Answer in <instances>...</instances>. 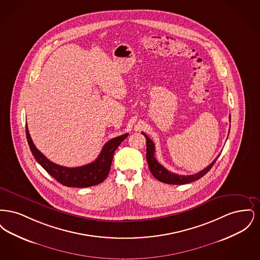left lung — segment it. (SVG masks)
Masks as SVG:
<instances>
[{
  "mask_svg": "<svg viewBox=\"0 0 260 260\" xmlns=\"http://www.w3.org/2000/svg\"><path fill=\"white\" fill-rule=\"evenodd\" d=\"M229 119H231V117H229ZM230 122H231V120H230ZM142 135L146 137V144H147L146 159H147V162H148L149 170H150L151 173L154 175V177H156L159 181L164 182V183L179 185V184H187V183L193 182L195 180H198L201 177H203L206 173H208V172L212 168V166L214 165V162L217 160V158L219 157V155H218L214 161L209 165L206 169L201 171L200 173L191 174V175H179L177 173L169 172L166 168H164L161 166L159 161L156 160V158L154 156L155 155L154 142L144 133H142Z\"/></svg>",
  "mask_w": 260,
  "mask_h": 260,
  "instance_id": "left-lung-1",
  "label": "left lung"
}]
</instances>
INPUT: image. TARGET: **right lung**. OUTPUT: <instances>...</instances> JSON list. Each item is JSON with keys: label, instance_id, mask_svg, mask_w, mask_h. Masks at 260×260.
<instances>
[{"label": "right lung", "instance_id": "obj_1", "mask_svg": "<svg viewBox=\"0 0 260 260\" xmlns=\"http://www.w3.org/2000/svg\"><path fill=\"white\" fill-rule=\"evenodd\" d=\"M128 136H117L109 140L101 150L98 159L90 164L77 168H67L56 165L47 159L35 146L30 136L28 126L26 124V137L30 150L35 157L36 161L50 174L56 181L67 187L84 188L89 186L98 185L103 182L110 172L112 160L116 149L119 147L121 142Z\"/></svg>", "mask_w": 260, "mask_h": 260}]
</instances>
